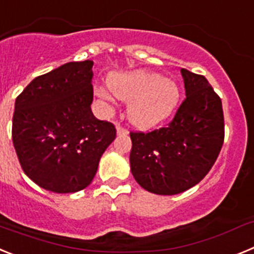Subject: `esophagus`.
Listing matches in <instances>:
<instances>
[{
	"label": "esophagus",
	"mask_w": 254,
	"mask_h": 254,
	"mask_svg": "<svg viewBox=\"0 0 254 254\" xmlns=\"http://www.w3.org/2000/svg\"><path fill=\"white\" fill-rule=\"evenodd\" d=\"M117 134L118 136H126V134H128V129L123 128L121 126H117Z\"/></svg>",
	"instance_id": "esophagus-1"
}]
</instances>
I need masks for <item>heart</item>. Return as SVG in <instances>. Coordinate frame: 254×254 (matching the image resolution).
Masks as SVG:
<instances>
[{
    "instance_id": "heart-1",
    "label": "heart",
    "mask_w": 254,
    "mask_h": 254,
    "mask_svg": "<svg viewBox=\"0 0 254 254\" xmlns=\"http://www.w3.org/2000/svg\"><path fill=\"white\" fill-rule=\"evenodd\" d=\"M108 86L98 89V96L111 100L113 93L117 99L128 103V120L138 128H150L168 118L181 96L177 82L146 69L112 73Z\"/></svg>"
}]
</instances>
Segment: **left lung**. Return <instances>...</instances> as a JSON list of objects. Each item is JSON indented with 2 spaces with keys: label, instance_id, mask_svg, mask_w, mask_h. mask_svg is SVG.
Here are the masks:
<instances>
[{
  "label": "left lung",
  "instance_id": "left-lung-1",
  "mask_svg": "<svg viewBox=\"0 0 254 254\" xmlns=\"http://www.w3.org/2000/svg\"><path fill=\"white\" fill-rule=\"evenodd\" d=\"M186 99L169 126L131 132L133 178L155 194H178L202 181L224 142L221 99L205 76L181 69Z\"/></svg>",
  "mask_w": 254,
  "mask_h": 254
}]
</instances>
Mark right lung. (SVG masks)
Masks as SVG:
<instances>
[{
    "instance_id": "1",
    "label": "right lung",
    "mask_w": 254,
    "mask_h": 254,
    "mask_svg": "<svg viewBox=\"0 0 254 254\" xmlns=\"http://www.w3.org/2000/svg\"><path fill=\"white\" fill-rule=\"evenodd\" d=\"M93 64L68 62L38 76L15 102L12 142L22 170L55 193L90 185L116 138L114 126L91 112Z\"/></svg>"
}]
</instances>
